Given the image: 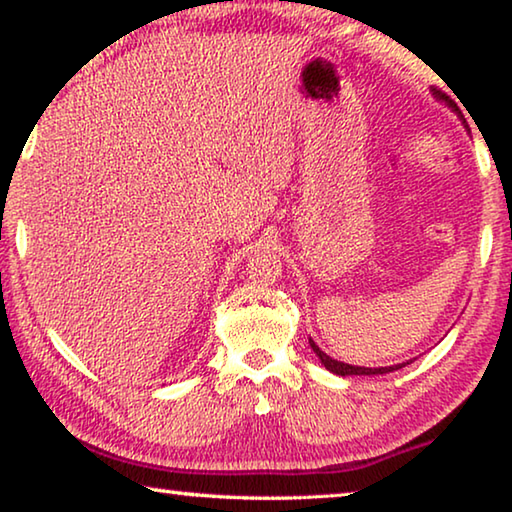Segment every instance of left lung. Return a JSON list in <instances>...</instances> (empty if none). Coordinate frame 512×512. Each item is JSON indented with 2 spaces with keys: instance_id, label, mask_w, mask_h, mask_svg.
I'll use <instances>...</instances> for the list:
<instances>
[{
  "instance_id": "obj_1",
  "label": "left lung",
  "mask_w": 512,
  "mask_h": 512,
  "mask_svg": "<svg viewBox=\"0 0 512 512\" xmlns=\"http://www.w3.org/2000/svg\"><path fill=\"white\" fill-rule=\"evenodd\" d=\"M431 92H433V97L438 99V102H445V104L451 108V111H454V113L460 117V120H463L465 129H467L465 117H463V113H460V108L456 106L454 99H449L442 90H435V88H431ZM467 131H469V129H467ZM308 342H311V349L315 351V356L320 358V363L326 367V370L333 372V374H338V376H374V374H388V372L401 370V367L408 365V363H399V365H390V367H358V365L340 363V360H335V358H331V356H326L324 351H322L320 347H317L311 338H308Z\"/></svg>"
}]
</instances>
